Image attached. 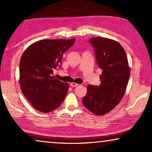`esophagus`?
I'll list each match as a JSON object with an SVG mask.
<instances>
[{"mask_svg": "<svg viewBox=\"0 0 152 152\" xmlns=\"http://www.w3.org/2000/svg\"><path fill=\"white\" fill-rule=\"evenodd\" d=\"M78 85H79L78 84L74 83V82H72V83L70 84V86H71L72 87H76V86H78Z\"/></svg>", "mask_w": 152, "mask_h": 152, "instance_id": "esophagus-1", "label": "esophagus"}]
</instances>
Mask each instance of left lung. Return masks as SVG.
<instances>
[{
  "label": "left lung",
  "mask_w": 152,
  "mask_h": 152,
  "mask_svg": "<svg viewBox=\"0 0 152 152\" xmlns=\"http://www.w3.org/2000/svg\"><path fill=\"white\" fill-rule=\"evenodd\" d=\"M94 49L98 66L102 70L101 84L87 86L82 103L97 115L109 112L119 103L130 76L125 51L116 41L101 37L89 40Z\"/></svg>",
  "instance_id": "8db88e82"
}]
</instances>
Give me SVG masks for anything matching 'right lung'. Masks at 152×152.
Segmentation results:
<instances>
[{
    "instance_id": "add662e5",
    "label": "right lung",
    "mask_w": 152,
    "mask_h": 152,
    "mask_svg": "<svg viewBox=\"0 0 152 152\" xmlns=\"http://www.w3.org/2000/svg\"><path fill=\"white\" fill-rule=\"evenodd\" d=\"M75 40H41L23 53L19 64L20 89L36 110L45 113L53 111L64 101L69 84L51 75L55 69L60 68L64 53Z\"/></svg>"
}]
</instances>
